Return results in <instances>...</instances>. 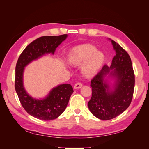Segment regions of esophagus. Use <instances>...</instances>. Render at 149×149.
I'll return each instance as SVG.
<instances>
[{
  "label": "esophagus",
  "instance_id": "obj_1",
  "mask_svg": "<svg viewBox=\"0 0 149 149\" xmlns=\"http://www.w3.org/2000/svg\"><path fill=\"white\" fill-rule=\"evenodd\" d=\"M82 86H83V84L81 83H79V82H78V83H76L75 84H74V89H79V88H81L82 87Z\"/></svg>",
  "mask_w": 149,
  "mask_h": 149
}]
</instances>
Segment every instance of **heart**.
<instances>
[{"label": "heart", "mask_w": 149, "mask_h": 149, "mask_svg": "<svg viewBox=\"0 0 149 149\" xmlns=\"http://www.w3.org/2000/svg\"><path fill=\"white\" fill-rule=\"evenodd\" d=\"M69 63L81 66L82 73L86 77L96 74L104 61V56L91 45H83L72 49L68 56Z\"/></svg>", "instance_id": "1"}]
</instances>
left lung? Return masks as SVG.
Wrapping results in <instances>:
<instances>
[{
	"label": "left lung",
	"instance_id": "8db88e82",
	"mask_svg": "<svg viewBox=\"0 0 149 149\" xmlns=\"http://www.w3.org/2000/svg\"><path fill=\"white\" fill-rule=\"evenodd\" d=\"M116 55L110 67L104 65L91 80L92 96L88 102L89 111L97 118L110 120L127 109L131 103L135 86V75L131 59L124 49L111 40ZM109 74L116 79L112 90L104 79Z\"/></svg>",
	"mask_w": 149,
	"mask_h": 149
}]
</instances>
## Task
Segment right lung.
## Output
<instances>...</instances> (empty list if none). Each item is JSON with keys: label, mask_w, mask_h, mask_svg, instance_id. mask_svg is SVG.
Returning <instances> with one entry per match:
<instances>
[{"label": "right lung", "mask_w": 149, "mask_h": 149, "mask_svg": "<svg viewBox=\"0 0 149 149\" xmlns=\"http://www.w3.org/2000/svg\"><path fill=\"white\" fill-rule=\"evenodd\" d=\"M67 35L43 36L35 40L22 52L15 67V88L22 106L31 116L43 120L56 119L65 110L73 93L70 84L53 88L43 99H35L26 92L23 84L25 67L45 54H54L56 48L66 38Z\"/></svg>", "instance_id": "right-lung-1"}]
</instances>
